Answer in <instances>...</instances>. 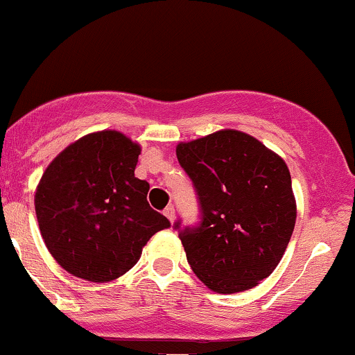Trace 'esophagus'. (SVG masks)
Here are the masks:
<instances>
[{
    "label": "esophagus",
    "mask_w": 355,
    "mask_h": 355,
    "mask_svg": "<svg viewBox=\"0 0 355 355\" xmlns=\"http://www.w3.org/2000/svg\"><path fill=\"white\" fill-rule=\"evenodd\" d=\"M164 214H165V217L170 220V222H172V223L175 222V209H173L172 205H170V207H166V209L164 210Z\"/></svg>",
    "instance_id": "esophagus-1"
}]
</instances>
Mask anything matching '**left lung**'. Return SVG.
I'll return each mask as SVG.
<instances>
[{
	"instance_id": "8db88e82",
	"label": "left lung",
	"mask_w": 355,
	"mask_h": 355,
	"mask_svg": "<svg viewBox=\"0 0 355 355\" xmlns=\"http://www.w3.org/2000/svg\"><path fill=\"white\" fill-rule=\"evenodd\" d=\"M177 158L202 209L200 225L180 232L193 274L217 294L255 287L279 266L295 227L287 164L257 138L230 128L182 141Z\"/></svg>"
}]
</instances>
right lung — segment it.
Instances as JSON below:
<instances>
[{
  "label": "right lung",
  "instance_id": "obj_1",
  "mask_svg": "<svg viewBox=\"0 0 355 355\" xmlns=\"http://www.w3.org/2000/svg\"><path fill=\"white\" fill-rule=\"evenodd\" d=\"M141 146L116 130L73 141L53 158L36 187L35 210L48 252L68 274L112 282L140 259L168 218L146 202L135 177Z\"/></svg>",
  "mask_w": 355,
  "mask_h": 355
}]
</instances>
